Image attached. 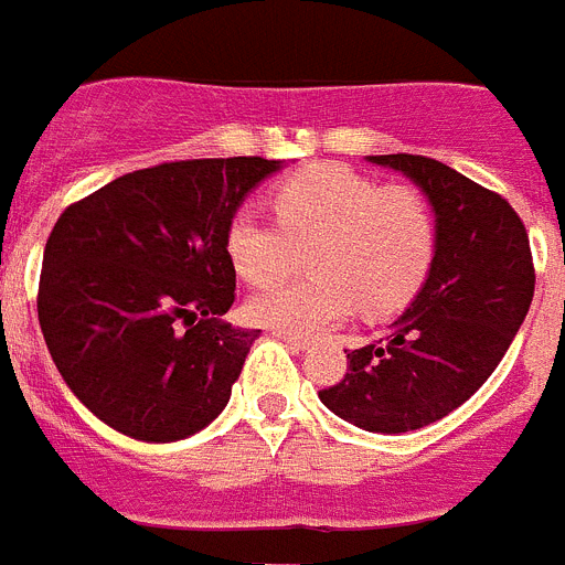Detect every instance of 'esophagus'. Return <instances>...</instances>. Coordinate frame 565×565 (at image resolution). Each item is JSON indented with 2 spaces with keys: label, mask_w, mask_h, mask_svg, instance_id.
Returning <instances> with one entry per match:
<instances>
[{
  "label": "esophagus",
  "mask_w": 565,
  "mask_h": 565,
  "mask_svg": "<svg viewBox=\"0 0 565 565\" xmlns=\"http://www.w3.org/2000/svg\"><path fill=\"white\" fill-rule=\"evenodd\" d=\"M277 339H282V342L288 344V348H294V351H308L311 348V342L302 337H297V333H286V331H277Z\"/></svg>",
  "instance_id": "34e87169"
}]
</instances>
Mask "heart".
<instances>
[{
  "instance_id": "b5f03b06",
  "label": "heart",
  "mask_w": 565,
  "mask_h": 565,
  "mask_svg": "<svg viewBox=\"0 0 565 565\" xmlns=\"http://www.w3.org/2000/svg\"><path fill=\"white\" fill-rule=\"evenodd\" d=\"M276 223L243 209L226 228V252L246 282L266 286L308 248V277L248 299V317L274 331L313 337L342 322L398 311L422 288L436 252V217L416 186H382L339 163L291 174L271 194Z\"/></svg>"
}]
</instances>
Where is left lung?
Returning a JSON list of instances; mask_svg holds the SVG:
<instances>
[{"label":"left lung","mask_w":565,"mask_h":565,"mask_svg":"<svg viewBox=\"0 0 565 565\" xmlns=\"http://www.w3.org/2000/svg\"><path fill=\"white\" fill-rule=\"evenodd\" d=\"M411 178L436 214L424 286L384 339L348 353L319 402L367 433L422 430L461 407L492 376L535 294L529 237L501 194L424 154H367Z\"/></svg>","instance_id":"1"}]
</instances>
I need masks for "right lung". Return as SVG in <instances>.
Returning <instances> with one entry per match:
<instances>
[{"instance_id": "1", "label": "right lung", "mask_w": 565, "mask_h": 565, "mask_svg": "<svg viewBox=\"0 0 565 565\" xmlns=\"http://www.w3.org/2000/svg\"><path fill=\"white\" fill-rule=\"evenodd\" d=\"M286 167L203 158L138 169L64 209L47 237L39 326L73 396L149 444L221 416L259 331L234 328L226 228Z\"/></svg>"}]
</instances>
